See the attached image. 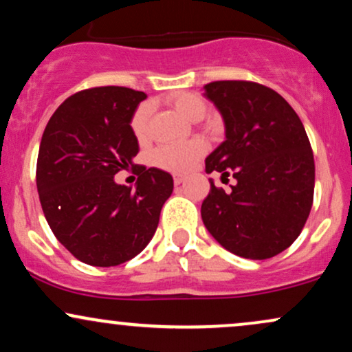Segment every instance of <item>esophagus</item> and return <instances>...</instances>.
I'll return each mask as SVG.
<instances>
[{"label":"esophagus","instance_id":"1","mask_svg":"<svg viewBox=\"0 0 352 352\" xmlns=\"http://www.w3.org/2000/svg\"><path fill=\"white\" fill-rule=\"evenodd\" d=\"M185 179H187V177H185L184 173H175V175H173V184H175V185L184 184Z\"/></svg>","mask_w":352,"mask_h":352}]
</instances>
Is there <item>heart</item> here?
I'll use <instances>...</instances> for the list:
<instances>
[{"label":"heart","mask_w":352,"mask_h":352,"mask_svg":"<svg viewBox=\"0 0 352 352\" xmlns=\"http://www.w3.org/2000/svg\"><path fill=\"white\" fill-rule=\"evenodd\" d=\"M170 106L179 114L192 122H199L207 114V102L204 98L193 92H179L168 98ZM148 120H151V106L140 104L135 109L131 119L132 134L137 140H144L148 134ZM205 152V144L199 139L188 140L180 144H164L159 145L152 153V160L157 167L168 172H185L200 159Z\"/></svg>","instance_id":"1"}]
</instances>
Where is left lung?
Wrapping results in <instances>:
<instances>
[{
	"label": "left lung",
	"mask_w": 352,
	"mask_h": 352,
	"mask_svg": "<svg viewBox=\"0 0 352 352\" xmlns=\"http://www.w3.org/2000/svg\"><path fill=\"white\" fill-rule=\"evenodd\" d=\"M225 120L227 140L205 160L207 173L233 175L230 192L215 187L201 220L228 252L252 260L281 253L300 236L314 195V157L294 109L252 80L204 86Z\"/></svg>",
	"instance_id": "1"
}]
</instances>
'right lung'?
<instances>
[{
    "label": "right lung",
    "instance_id": "right-lung-1",
    "mask_svg": "<svg viewBox=\"0 0 352 352\" xmlns=\"http://www.w3.org/2000/svg\"><path fill=\"white\" fill-rule=\"evenodd\" d=\"M147 96L120 86L91 87L64 100L39 145L36 185L47 225L79 261L117 266L147 246L173 179L135 165V188L114 175L139 153L131 119Z\"/></svg>",
    "mask_w": 352,
    "mask_h": 352
}]
</instances>
